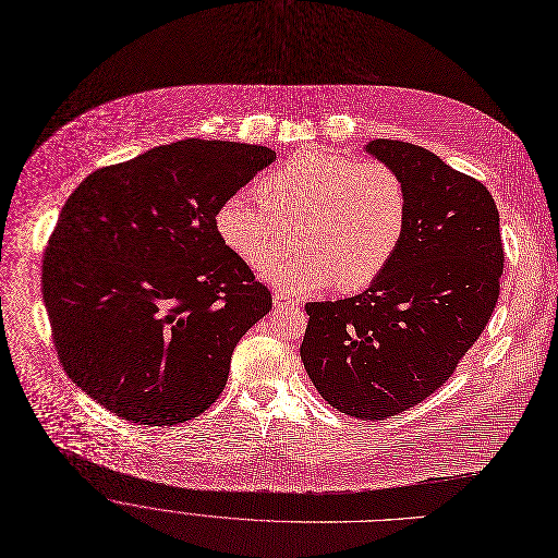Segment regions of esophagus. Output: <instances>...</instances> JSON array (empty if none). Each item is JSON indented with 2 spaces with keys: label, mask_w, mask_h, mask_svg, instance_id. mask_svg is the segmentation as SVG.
<instances>
[{
  "label": "esophagus",
  "mask_w": 558,
  "mask_h": 558,
  "mask_svg": "<svg viewBox=\"0 0 558 558\" xmlns=\"http://www.w3.org/2000/svg\"><path fill=\"white\" fill-rule=\"evenodd\" d=\"M272 303H275V307H296L299 305V301L286 292H275Z\"/></svg>",
  "instance_id": "obj_1"
}]
</instances>
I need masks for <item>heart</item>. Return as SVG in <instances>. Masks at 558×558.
<instances>
[{"mask_svg":"<svg viewBox=\"0 0 558 558\" xmlns=\"http://www.w3.org/2000/svg\"><path fill=\"white\" fill-rule=\"evenodd\" d=\"M257 195L238 191L215 210V231L240 262L262 268L287 245L298 248L264 268L292 294L337 281L369 286L393 259L409 219V189L396 167L318 147L286 158L259 180Z\"/></svg>","mask_w":558,"mask_h":558,"instance_id":"b5f03b06","label":"heart"}]
</instances>
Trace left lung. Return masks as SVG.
I'll list each match as a JSON object with an SVG mask.
<instances>
[{
  "label": "left lung",
  "mask_w": 558,
  "mask_h": 558,
  "mask_svg": "<svg viewBox=\"0 0 558 558\" xmlns=\"http://www.w3.org/2000/svg\"><path fill=\"white\" fill-rule=\"evenodd\" d=\"M365 149L407 182L404 238L365 292L305 305L301 361L333 409L385 420L437 391L475 345L499 299L504 246L480 180L411 143Z\"/></svg>",
  "instance_id": "1"
}]
</instances>
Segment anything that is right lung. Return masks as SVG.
<instances>
[{
  "label": "right lung",
  "instance_id": "obj_1",
  "mask_svg": "<svg viewBox=\"0 0 558 558\" xmlns=\"http://www.w3.org/2000/svg\"><path fill=\"white\" fill-rule=\"evenodd\" d=\"M277 154L189 138L89 173L44 253L41 290L65 374L147 426L204 413L227 387L270 290L215 231V210Z\"/></svg>",
  "mask_w": 558,
  "mask_h": 558
}]
</instances>
